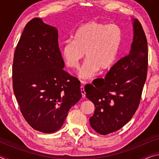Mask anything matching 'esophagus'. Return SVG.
Masks as SVG:
<instances>
[{"mask_svg":"<svg viewBox=\"0 0 159 159\" xmlns=\"http://www.w3.org/2000/svg\"><path fill=\"white\" fill-rule=\"evenodd\" d=\"M80 93H81V94H82L83 98H85V92L84 86H83V85L80 86Z\"/></svg>","mask_w":159,"mask_h":159,"instance_id":"esophagus-1","label":"esophagus"}]
</instances>
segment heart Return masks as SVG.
Masks as SVG:
<instances>
[{
	"label": "heart",
	"instance_id": "heart-1",
	"mask_svg": "<svg viewBox=\"0 0 159 159\" xmlns=\"http://www.w3.org/2000/svg\"><path fill=\"white\" fill-rule=\"evenodd\" d=\"M122 38L121 29L116 25L88 21L76 29L74 40L66 41L61 45V57L67 66L76 69L85 54L86 60L79 70V77L90 79L99 69L107 71L114 66Z\"/></svg>",
	"mask_w": 159,
	"mask_h": 159
}]
</instances>
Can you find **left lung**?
<instances>
[{"label": "left lung", "mask_w": 159, "mask_h": 159, "mask_svg": "<svg viewBox=\"0 0 159 159\" xmlns=\"http://www.w3.org/2000/svg\"><path fill=\"white\" fill-rule=\"evenodd\" d=\"M133 39L128 55L109 70L104 79L85 87L86 98L95 105L90 118L97 133L107 134L124 126L138 109L147 74L148 49L140 23L132 19Z\"/></svg>", "instance_id": "1"}]
</instances>
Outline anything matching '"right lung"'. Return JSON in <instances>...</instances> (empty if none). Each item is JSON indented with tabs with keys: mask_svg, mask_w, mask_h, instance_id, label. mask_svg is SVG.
Returning <instances> with one entry per match:
<instances>
[{
	"mask_svg": "<svg viewBox=\"0 0 159 159\" xmlns=\"http://www.w3.org/2000/svg\"><path fill=\"white\" fill-rule=\"evenodd\" d=\"M64 67L57 29L41 18L31 20L16 48L12 81L21 112L34 130H58L69 109L81 98L79 80Z\"/></svg>",
	"mask_w": 159,
	"mask_h": 159,
	"instance_id": "add662e5",
	"label": "right lung"
}]
</instances>
